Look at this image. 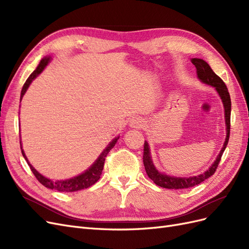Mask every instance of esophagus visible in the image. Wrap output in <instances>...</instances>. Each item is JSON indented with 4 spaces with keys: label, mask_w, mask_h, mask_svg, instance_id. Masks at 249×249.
<instances>
[{
    "label": "esophagus",
    "mask_w": 249,
    "mask_h": 249,
    "mask_svg": "<svg viewBox=\"0 0 249 249\" xmlns=\"http://www.w3.org/2000/svg\"><path fill=\"white\" fill-rule=\"evenodd\" d=\"M145 124V120L141 117H134L130 123V125L132 127H136V129H141V127H143Z\"/></svg>",
    "instance_id": "1"
}]
</instances>
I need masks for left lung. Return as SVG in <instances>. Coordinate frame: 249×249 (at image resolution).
<instances>
[{
	"label": "left lung",
	"instance_id": "obj_1",
	"mask_svg": "<svg viewBox=\"0 0 249 249\" xmlns=\"http://www.w3.org/2000/svg\"><path fill=\"white\" fill-rule=\"evenodd\" d=\"M191 62L196 67L197 71V77L202 82L206 83L208 85H211L216 89V91L221 97L223 107H224V117H225V124H227V138H225L224 144L220 150L219 155L216 158L215 162L212 164L206 172L201 173L199 176L195 177H189V178H176V177H170L167 175H164L160 171H158L155 167V165L152 161V157H150L149 152V146L147 141H144V150H143V164H144L145 171L147 173L148 178L153 180V182L160 186L162 188H167V189H186V188H191L196 186L203 180L209 178L211 176H213L217 167L218 164H219L222 154L224 152L225 147H227L229 139H230V131H231V96L229 93V90L227 88V85L224 84V82L217 76V74L212 71L210 65L202 59L198 58H193Z\"/></svg>",
	"mask_w": 249,
	"mask_h": 249
}]
</instances>
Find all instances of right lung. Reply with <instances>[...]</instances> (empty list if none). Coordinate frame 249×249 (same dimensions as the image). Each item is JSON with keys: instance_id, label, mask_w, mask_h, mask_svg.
<instances>
[{"instance_id": "add662e5", "label": "right lung", "mask_w": 249, "mask_h": 249, "mask_svg": "<svg viewBox=\"0 0 249 249\" xmlns=\"http://www.w3.org/2000/svg\"><path fill=\"white\" fill-rule=\"evenodd\" d=\"M50 60H51V57L43 58L40 61V63L38 64V66L36 67V70L31 74H30V77L27 79L24 86H22L21 92H20V101L22 99V96H24V94L26 93L27 89L29 88L30 84H31L32 81L44 70V67L48 65V63L50 62ZM118 138L119 137L114 138L109 143L108 146L104 149V152L100 155L99 158H97L96 161L85 172H83V173H81V175L74 177V178H69V179H64V180H52V179H50L46 177H43L42 175H40V173L37 171L31 164L29 163L27 157L25 155L24 149H22V147H21V142H20V149H21L22 156H24L28 165L30 166V169L32 170V172L34 173V176L36 177L37 179H38V182L40 184H42L44 187L49 188V189H54V190H57V191H60V192H74V191H79V190H82V189H86V188L94 185L97 182V180L100 179V178L102 176L103 168H104L105 158L107 157V155H108L110 150L113 147H114L115 143L117 142Z\"/></svg>"}]
</instances>
